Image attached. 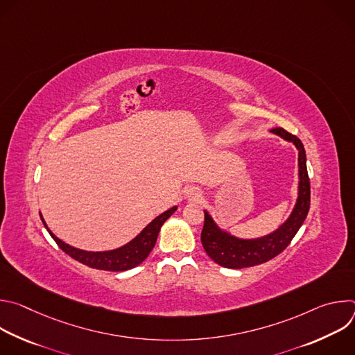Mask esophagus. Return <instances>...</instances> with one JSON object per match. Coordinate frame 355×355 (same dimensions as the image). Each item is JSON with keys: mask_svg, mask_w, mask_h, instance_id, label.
<instances>
[{"mask_svg": "<svg viewBox=\"0 0 355 355\" xmlns=\"http://www.w3.org/2000/svg\"><path fill=\"white\" fill-rule=\"evenodd\" d=\"M184 196H185L187 199H189V200H198V199L202 196V192H200V189L196 188V187H189V188H187V189L184 191Z\"/></svg>", "mask_w": 355, "mask_h": 355, "instance_id": "34e87169", "label": "esophagus"}]
</instances>
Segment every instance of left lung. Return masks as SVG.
I'll return each mask as SVG.
<instances>
[{
    "label": "left lung",
    "instance_id": "left-lung-1",
    "mask_svg": "<svg viewBox=\"0 0 355 355\" xmlns=\"http://www.w3.org/2000/svg\"><path fill=\"white\" fill-rule=\"evenodd\" d=\"M271 133L291 141L297 148L299 184L297 199L289 218L272 233L257 239H240L220 229L208 211L205 212V223L200 233V241L207 254L225 268H247L263 264L282 252L295 237L300 226L305 222L311 208V182L306 168V153L302 141L282 128L271 129Z\"/></svg>",
    "mask_w": 355,
    "mask_h": 355
}]
</instances>
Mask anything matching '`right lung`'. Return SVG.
Listing matches in <instances>:
<instances>
[{
    "mask_svg": "<svg viewBox=\"0 0 355 355\" xmlns=\"http://www.w3.org/2000/svg\"><path fill=\"white\" fill-rule=\"evenodd\" d=\"M177 211V207L170 208L168 211L163 212L159 215L156 219L151 220L135 239H132L129 243L125 245L115 248V250H108V251H85L76 248L59 237H56L52 230H50L40 214V219L47 229L49 234L53 237V240L58 243V245L69 254L71 259L77 260L81 264H85L91 268L96 270H104V271H126L137 267L141 264L147 256L150 254V251L153 250L157 236L160 233V229L163 223Z\"/></svg>",
    "mask_w": 355,
    "mask_h": 355,
    "instance_id": "1",
    "label": "right lung"
}]
</instances>
